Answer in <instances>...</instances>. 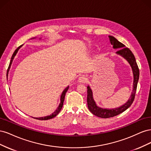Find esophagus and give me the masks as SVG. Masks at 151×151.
Listing matches in <instances>:
<instances>
[{"mask_svg": "<svg viewBox=\"0 0 151 151\" xmlns=\"http://www.w3.org/2000/svg\"><path fill=\"white\" fill-rule=\"evenodd\" d=\"M87 81H88V78L85 76H82L78 79V82L80 83H85Z\"/></svg>", "mask_w": 151, "mask_h": 151, "instance_id": "obj_1", "label": "esophagus"}]
</instances>
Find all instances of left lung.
<instances>
[{"label": "left lung", "mask_w": 151, "mask_h": 151, "mask_svg": "<svg viewBox=\"0 0 151 151\" xmlns=\"http://www.w3.org/2000/svg\"><path fill=\"white\" fill-rule=\"evenodd\" d=\"M109 39L110 41L111 44L113 45V48L115 49H119L116 52V54L120 55L122 57L128 61L130 63L132 67V72L134 74V83H133V91L132 92V94L129 98L127 102L122 106L113 109H104L100 107H98L94 100L93 99V92L90 87L88 86L87 87L88 88V97H87V102H88V107L89 111L92 113L95 116H97L103 118H108L116 116L122 112L125 111L127 109L129 108L131 104L133 103L135 93L137 90V86L138 81L139 79V69L137 62L135 60V58L132 53L131 50L125 46L123 43L118 41L115 37L112 36H109Z\"/></svg>", "instance_id": "1"}]
</instances>
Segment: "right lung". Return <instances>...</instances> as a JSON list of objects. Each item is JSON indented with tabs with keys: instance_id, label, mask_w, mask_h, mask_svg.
Listing matches in <instances>:
<instances>
[{
	"instance_id": "obj_1",
	"label": "right lung",
	"mask_w": 151,
	"mask_h": 151,
	"mask_svg": "<svg viewBox=\"0 0 151 151\" xmlns=\"http://www.w3.org/2000/svg\"><path fill=\"white\" fill-rule=\"evenodd\" d=\"M40 39H41V38H40ZM22 46V45H21V46H19V47H18V48L15 50L14 52V53L12 54V57H11V62H10V63H9V66L8 69H7V76H8V72H9V71L10 67H11V64H12V62L13 59H14V57L16 56V53H17L18 50H19V49ZM68 88H69V86H67V88H66L63 91V92H62V95H61V96H60V104H59L58 106V108H57L56 110L53 113H52L51 115H48V116H44V117H39V118H34V117H33V118H35V119L40 120H47L51 119V118H54V117H55V116L58 115V114L59 113V112L60 111L61 109H62V106H63V101H64L65 93H66V92L67 91V90L68 89Z\"/></svg>"
}]
</instances>
